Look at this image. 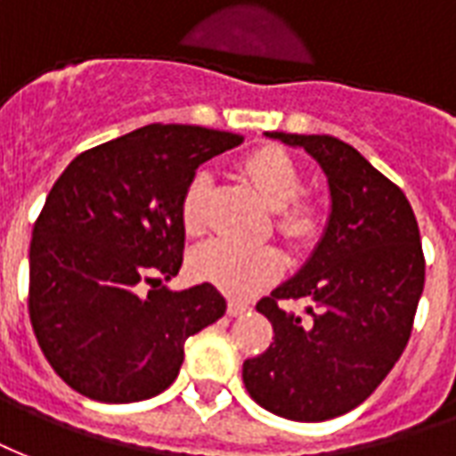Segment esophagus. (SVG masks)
I'll return each mask as SVG.
<instances>
[{
	"mask_svg": "<svg viewBox=\"0 0 456 456\" xmlns=\"http://www.w3.org/2000/svg\"><path fill=\"white\" fill-rule=\"evenodd\" d=\"M248 308H250V305L245 304V301H235V298L228 301V315H242Z\"/></svg>",
	"mask_w": 456,
	"mask_h": 456,
	"instance_id": "obj_1",
	"label": "esophagus"
}]
</instances>
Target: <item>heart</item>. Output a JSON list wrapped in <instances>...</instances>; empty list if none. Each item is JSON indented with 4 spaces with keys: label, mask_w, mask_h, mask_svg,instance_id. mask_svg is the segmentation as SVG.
<instances>
[{
    "label": "heart",
    "mask_w": 456,
    "mask_h": 456,
    "mask_svg": "<svg viewBox=\"0 0 456 456\" xmlns=\"http://www.w3.org/2000/svg\"><path fill=\"white\" fill-rule=\"evenodd\" d=\"M240 169L262 199L274 208V228L289 242L304 245L314 240L321 228V206L314 199L301 196L304 175L287 152L274 145H265L242 159ZM208 187V169H196L182 194L179 216L184 231L191 235L204 231ZM189 267L196 279L211 281L232 297H250L269 279L277 277L281 257L272 245H248L228 238H214L191 252Z\"/></svg>",
    "instance_id": "heart-1"
}]
</instances>
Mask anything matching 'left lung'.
Returning a JSON list of instances; mask_svg holds the SVG:
<instances>
[{
	"mask_svg": "<svg viewBox=\"0 0 456 456\" xmlns=\"http://www.w3.org/2000/svg\"><path fill=\"white\" fill-rule=\"evenodd\" d=\"M304 148L330 187L321 242L297 274L257 304L274 328L245 360V388L269 413L321 423L357 408L408 345L425 287L420 231L401 189L333 135L267 133ZM304 300V314L286 308Z\"/></svg>",
	"mask_w": 456,
	"mask_h": 456,
	"instance_id": "8db88e82",
	"label": "left lung"
}]
</instances>
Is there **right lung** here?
Returning <instances> with one entry per match:
<instances>
[{"instance_id": "1", "label": "right lung", "mask_w": 456, "mask_h": 456, "mask_svg": "<svg viewBox=\"0 0 456 456\" xmlns=\"http://www.w3.org/2000/svg\"><path fill=\"white\" fill-rule=\"evenodd\" d=\"M242 135L151 123L69 162L33 225L28 314L45 360L102 403L177 379L184 342L225 314L214 284L172 291L184 252L182 194L196 167Z\"/></svg>"}]
</instances>
